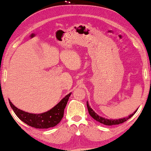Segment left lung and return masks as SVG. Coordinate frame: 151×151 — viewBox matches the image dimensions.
<instances>
[{"label": "left lung", "mask_w": 151, "mask_h": 151, "mask_svg": "<svg viewBox=\"0 0 151 151\" xmlns=\"http://www.w3.org/2000/svg\"><path fill=\"white\" fill-rule=\"evenodd\" d=\"M87 109H88V111H89L90 116L92 117L93 119H95L96 121H99V123H103V124L106 125V126L118 125V124H120V123L125 122V121H126L127 120H128L129 119L131 118L133 115L135 114L136 111H137V109H136V110L134 111L132 114L129 115L128 117H124V118H121L119 119H107L104 118V117H102L101 116H99V115H98L96 113L95 111L91 108V107H90V106L89 105V103H88V101L87 102Z\"/></svg>", "instance_id": "1"}]
</instances>
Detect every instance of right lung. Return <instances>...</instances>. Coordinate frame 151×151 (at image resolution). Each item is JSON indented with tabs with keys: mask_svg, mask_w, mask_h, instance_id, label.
<instances>
[{
	"mask_svg": "<svg viewBox=\"0 0 151 151\" xmlns=\"http://www.w3.org/2000/svg\"><path fill=\"white\" fill-rule=\"evenodd\" d=\"M71 93L63 98L50 110L41 114H32L17 108L9 100V105L17 117L27 125L35 128L46 129L57 126L64 116V111Z\"/></svg>",
	"mask_w": 151,
	"mask_h": 151,
	"instance_id": "right-lung-1",
	"label": "right lung"
}]
</instances>
